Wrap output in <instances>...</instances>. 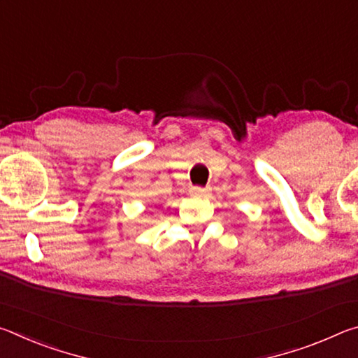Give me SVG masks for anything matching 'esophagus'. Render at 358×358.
Returning a JSON list of instances; mask_svg holds the SVG:
<instances>
[{
    "label": "esophagus",
    "mask_w": 358,
    "mask_h": 358,
    "mask_svg": "<svg viewBox=\"0 0 358 358\" xmlns=\"http://www.w3.org/2000/svg\"><path fill=\"white\" fill-rule=\"evenodd\" d=\"M189 192L192 194V196H201V197H207L210 196L211 192V187L210 186H191Z\"/></svg>",
    "instance_id": "esophagus-1"
}]
</instances>
